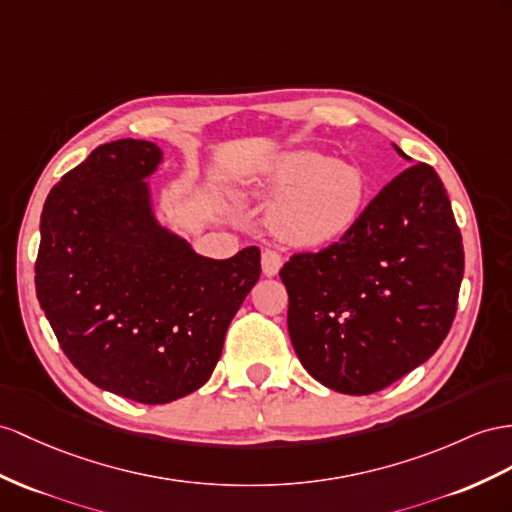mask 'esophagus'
<instances>
[{"label":"esophagus","mask_w":512,"mask_h":512,"mask_svg":"<svg viewBox=\"0 0 512 512\" xmlns=\"http://www.w3.org/2000/svg\"><path fill=\"white\" fill-rule=\"evenodd\" d=\"M283 266V257L279 251H272V248H266L264 253H261V270H264L266 277H274Z\"/></svg>","instance_id":"1"}]
</instances>
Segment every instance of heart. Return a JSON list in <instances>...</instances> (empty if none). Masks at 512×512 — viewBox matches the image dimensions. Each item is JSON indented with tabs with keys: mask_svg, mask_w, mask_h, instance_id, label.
<instances>
[{
	"mask_svg": "<svg viewBox=\"0 0 512 512\" xmlns=\"http://www.w3.org/2000/svg\"><path fill=\"white\" fill-rule=\"evenodd\" d=\"M277 205L270 227L294 246H322L355 225L365 203V179L357 168L318 151H290L272 162L255 192Z\"/></svg>",
	"mask_w": 512,
	"mask_h": 512,
	"instance_id": "b5f03b06",
	"label": "heart"
}]
</instances>
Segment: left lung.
Wrapping results in <instances>:
<instances>
[{
    "instance_id": "1",
    "label": "left lung",
    "mask_w": 512,
    "mask_h": 512,
    "mask_svg": "<svg viewBox=\"0 0 512 512\" xmlns=\"http://www.w3.org/2000/svg\"><path fill=\"white\" fill-rule=\"evenodd\" d=\"M463 268V238L435 168L402 170L339 242L281 268L303 368L350 396L396 383L450 333Z\"/></svg>"
}]
</instances>
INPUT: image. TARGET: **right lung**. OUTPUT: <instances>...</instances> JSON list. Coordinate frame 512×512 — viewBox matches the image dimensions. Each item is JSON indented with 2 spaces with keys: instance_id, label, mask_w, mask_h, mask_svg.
Here are the masks:
<instances>
[{
  "instance_id": "1",
  "label": "right lung",
  "mask_w": 512,
  "mask_h": 512,
  "mask_svg": "<svg viewBox=\"0 0 512 512\" xmlns=\"http://www.w3.org/2000/svg\"><path fill=\"white\" fill-rule=\"evenodd\" d=\"M147 140L101 144L51 188L41 214L36 298L64 355L90 383L142 404L188 396L212 376L259 248L196 255L157 225Z\"/></svg>"
}]
</instances>
